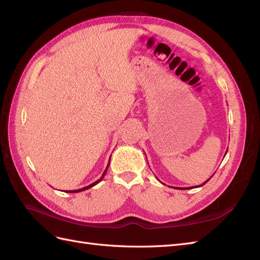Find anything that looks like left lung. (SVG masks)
Returning <instances> with one entry per match:
<instances>
[{
    "mask_svg": "<svg viewBox=\"0 0 260 260\" xmlns=\"http://www.w3.org/2000/svg\"><path fill=\"white\" fill-rule=\"evenodd\" d=\"M226 152H228V149H226ZM226 152H225V154H226ZM210 178H211V177H210ZM210 178H209L207 181H205V182H204L203 184H201V185H198V186H195V187H200V186H203L204 184H205V183H207V182H208V181L210 180ZM177 188H179V190H185V188H182V187H181V188H180V187H177ZM187 188H193V186H191V187H187Z\"/></svg>",
    "mask_w": 260,
    "mask_h": 260,
    "instance_id": "1",
    "label": "left lung"
}]
</instances>
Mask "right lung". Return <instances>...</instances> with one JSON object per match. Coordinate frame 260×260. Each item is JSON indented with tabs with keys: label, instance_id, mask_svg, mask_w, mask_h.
I'll return each instance as SVG.
<instances>
[{
	"label": "right lung",
	"instance_id": "right-lung-1",
	"mask_svg": "<svg viewBox=\"0 0 260 260\" xmlns=\"http://www.w3.org/2000/svg\"><path fill=\"white\" fill-rule=\"evenodd\" d=\"M109 161H111V158H109ZM109 161H108V165H107V167H106V169L104 170V172H103V175H102V177L98 180V181H95V182H93V183H91L90 185H86V186H84V187H82V188H79V190H73V191H65L66 193H78V192H82V191H85V190H88V188H90V187H92V186H94V185H96L98 183H100L102 180H103V178H104V176H105V174H106V171H107V168H108V166H109Z\"/></svg>",
	"mask_w": 260,
	"mask_h": 260
}]
</instances>
